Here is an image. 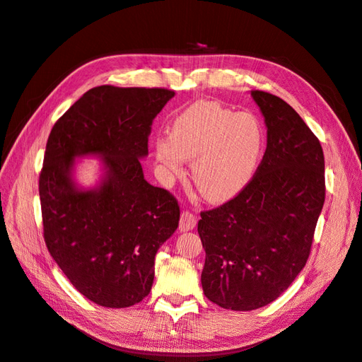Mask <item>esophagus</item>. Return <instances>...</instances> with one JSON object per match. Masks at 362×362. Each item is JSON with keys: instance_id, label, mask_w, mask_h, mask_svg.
Segmentation results:
<instances>
[{"instance_id": "1", "label": "esophagus", "mask_w": 362, "mask_h": 362, "mask_svg": "<svg viewBox=\"0 0 362 362\" xmlns=\"http://www.w3.org/2000/svg\"><path fill=\"white\" fill-rule=\"evenodd\" d=\"M196 216L187 210H184L181 213V218H180V229L181 231H192V229L196 226Z\"/></svg>"}]
</instances>
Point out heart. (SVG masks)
Returning <instances> with one entry per match:
<instances>
[{"label": "heart", "mask_w": 362, "mask_h": 362, "mask_svg": "<svg viewBox=\"0 0 362 362\" xmlns=\"http://www.w3.org/2000/svg\"><path fill=\"white\" fill-rule=\"evenodd\" d=\"M264 145L259 119L235 113L216 101H196L173 120L170 137L156 141L164 177L182 173V163L193 160L192 180L202 196L222 201L242 190L254 175Z\"/></svg>", "instance_id": "obj_1"}]
</instances>
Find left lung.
I'll return each instance as SVG.
<instances>
[{
	"label": "left lung",
	"mask_w": 362,
	"mask_h": 362,
	"mask_svg": "<svg viewBox=\"0 0 362 362\" xmlns=\"http://www.w3.org/2000/svg\"><path fill=\"white\" fill-rule=\"evenodd\" d=\"M267 127V148L234 198L201 211L204 294L226 310L261 308L286 291L311 254L325 204L319 139L286 101L252 90Z\"/></svg>",
	"instance_id": "obj_1"
}]
</instances>
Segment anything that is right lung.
<instances>
[{
    "label": "right lung",
    "instance_id": "1",
    "mask_svg": "<svg viewBox=\"0 0 362 362\" xmlns=\"http://www.w3.org/2000/svg\"><path fill=\"white\" fill-rule=\"evenodd\" d=\"M175 95L161 87L98 86L54 124L39 175L43 238L72 286L107 308L146 298L158 247L175 233V196L144 178L152 122ZM105 158L102 187L76 191L73 158Z\"/></svg>",
    "mask_w": 362,
    "mask_h": 362
}]
</instances>
